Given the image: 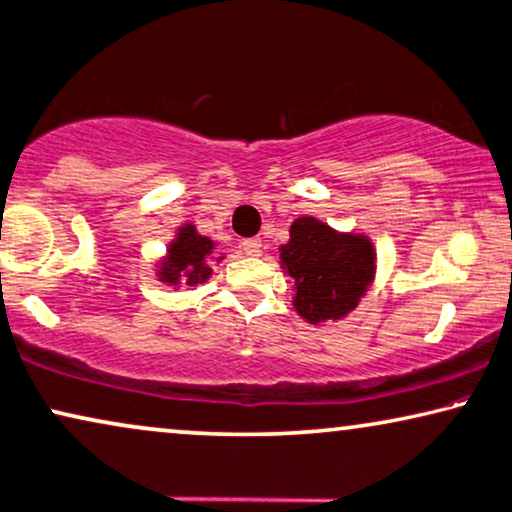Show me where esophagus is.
Listing matches in <instances>:
<instances>
[{
  "instance_id": "34e87169",
  "label": "esophagus",
  "mask_w": 512,
  "mask_h": 512,
  "mask_svg": "<svg viewBox=\"0 0 512 512\" xmlns=\"http://www.w3.org/2000/svg\"><path fill=\"white\" fill-rule=\"evenodd\" d=\"M241 250L248 257H260L262 255V241H260V238H245V241L241 243Z\"/></svg>"
}]
</instances>
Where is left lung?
<instances>
[{
	"label": "left lung",
	"instance_id": "obj_1",
	"mask_svg": "<svg viewBox=\"0 0 512 512\" xmlns=\"http://www.w3.org/2000/svg\"><path fill=\"white\" fill-rule=\"evenodd\" d=\"M278 252L283 271L293 278L295 312L312 326L345 319L375 278L371 238L335 231L309 215L290 224V241Z\"/></svg>",
	"mask_w": 512,
	"mask_h": 512
}]
</instances>
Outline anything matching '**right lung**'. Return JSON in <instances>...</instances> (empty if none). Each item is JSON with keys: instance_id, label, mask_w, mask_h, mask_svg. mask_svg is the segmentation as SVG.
Here are the masks:
<instances>
[{"instance_id": "1", "label": "right lung", "mask_w": 512, "mask_h": 512, "mask_svg": "<svg viewBox=\"0 0 512 512\" xmlns=\"http://www.w3.org/2000/svg\"><path fill=\"white\" fill-rule=\"evenodd\" d=\"M215 257V241L200 236L193 224L179 226L177 236L167 245L165 257L155 264V276L165 286H200L212 274L210 260ZM224 255H217L222 262Z\"/></svg>"}]
</instances>
